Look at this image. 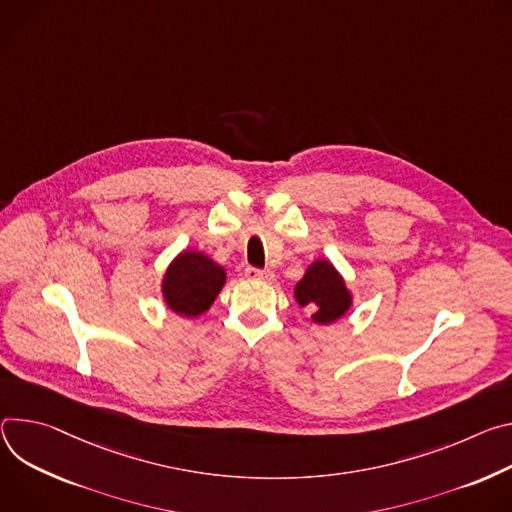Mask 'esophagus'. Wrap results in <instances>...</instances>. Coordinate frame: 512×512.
I'll return each instance as SVG.
<instances>
[{
    "label": "esophagus",
    "mask_w": 512,
    "mask_h": 512,
    "mask_svg": "<svg viewBox=\"0 0 512 512\" xmlns=\"http://www.w3.org/2000/svg\"><path fill=\"white\" fill-rule=\"evenodd\" d=\"M244 274H246L250 280H272V278H274V272H272L270 268L260 270V268H252V266H248Z\"/></svg>",
    "instance_id": "obj_1"
}]
</instances>
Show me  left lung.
I'll return each instance as SVG.
<instances>
[{
  "instance_id": "obj_1",
  "label": "left lung",
  "mask_w": 512,
  "mask_h": 512,
  "mask_svg": "<svg viewBox=\"0 0 512 512\" xmlns=\"http://www.w3.org/2000/svg\"><path fill=\"white\" fill-rule=\"evenodd\" d=\"M295 299L313 313L311 319L319 325L337 321L352 307V293L346 287V280L329 260L321 258L309 264L305 276L297 282Z\"/></svg>"
}]
</instances>
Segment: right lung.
Returning a JSON list of instances; mask_svg holds the SVG:
<instances>
[{"instance_id": "add662e5", "label": "right lung", "mask_w": 512, "mask_h": 512, "mask_svg": "<svg viewBox=\"0 0 512 512\" xmlns=\"http://www.w3.org/2000/svg\"><path fill=\"white\" fill-rule=\"evenodd\" d=\"M225 285V268L197 250L181 252L162 278V297L183 317L203 315Z\"/></svg>"}]
</instances>
